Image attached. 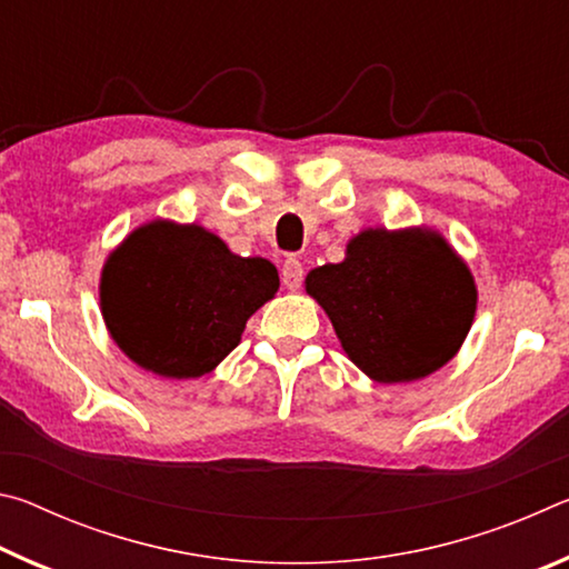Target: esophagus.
Returning <instances> with one entry per match:
<instances>
[{
  "label": "esophagus",
  "instance_id": "34e87169",
  "mask_svg": "<svg viewBox=\"0 0 569 569\" xmlns=\"http://www.w3.org/2000/svg\"><path fill=\"white\" fill-rule=\"evenodd\" d=\"M281 281L288 288V291H298L303 283V266L296 256H288L281 268Z\"/></svg>",
  "mask_w": 569,
  "mask_h": 569
}]
</instances>
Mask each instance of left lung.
I'll return each mask as SVG.
<instances>
[{
	"label": "left lung",
	"mask_w": 569,
	"mask_h": 569,
	"mask_svg": "<svg viewBox=\"0 0 569 569\" xmlns=\"http://www.w3.org/2000/svg\"><path fill=\"white\" fill-rule=\"evenodd\" d=\"M343 351L379 383L417 381L459 351L477 311L467 263L437 230L369 228L306 276Z\"/></svg>",
	"instance_id": "8db88e82"
}]
</instances>
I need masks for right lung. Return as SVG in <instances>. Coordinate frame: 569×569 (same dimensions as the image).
<instances>
[{
  "label": "right lung",
  "mask_w": 569,
  "mask_h": 569,
  "mask_svg": "<svg viewBox=\"0 0 569 569\" xmlns=\"http://www.w3.org/2000/svg\"><path fill=\"white\" fill-rule=\"evenodd\" d=\"M266 258H240L196 223L152 220L112 250L102 319L122 353L166 379H198L236 349L246 321L278 291Z\"/></svg>",
  "instance_id": "1"
}]
</instances>
